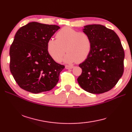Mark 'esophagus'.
Wrapping results in <instances>:
<instances>
[{
    "instance_id": "1",
    "label": "esophagus",
    "mask_w": 132,
    "mask_h": 132,
    "mask_svg": "<svg viewBox=\"0 0 132 132\" xmlns=\"http://www.w3.org/2000/svg\"><path fill=\"white\" fill-rule=\"evenodd\" d=\"M74 68V66H73V65H66L65 66V68L68 69H72Z\"/></svg>"
}]
</instances>
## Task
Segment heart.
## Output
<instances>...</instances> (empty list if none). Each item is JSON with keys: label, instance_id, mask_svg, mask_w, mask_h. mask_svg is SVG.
Returning a JSON list of instances; mask_svg holds the SVG:
<instances>
[{"label": "heart", "instance_id": "b5f03b06", "mask_svg": "<svg viewBox=\"0 0 132 132\" xmlns=\"http://www.w3.org/2000/svg\"><path fill=\"white\" fill-rule=\"evenodd\" d=\"M56 38V39H49L47 44L49 54L55 61L61 62L66 51L68 53L64 61L68 63H81L90 55L92 41L84 31L64 27L57 32Z\"/></svg>", "mask_w": 132, "mask_h": 132}]
</instances>
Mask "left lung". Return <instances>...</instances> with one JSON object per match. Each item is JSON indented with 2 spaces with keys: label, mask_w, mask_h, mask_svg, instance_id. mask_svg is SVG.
<instances>
[{
  "label": "left lung",
  "mask_w": 132,
  "mask_h": 132,
  "mask_svg": "<svg viewBox=\"0 0 132 132\" xmlns=\"http://www.w3.org/2000/svg\"><path fill=\"white\" fill-rule=\"evenodd\" d=\"M92 41V50L86 61L77 81L87 92L102 94L115 86L123 73L125 52L118 35L100 24L84 27Z\"/></svg>",
  "instance_id": "1"
}]
</instances>
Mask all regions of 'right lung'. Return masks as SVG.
<instances>
[{"label": "right lung", "mask_w": 132, "mask_h": 132, "mask_svg": "<svg viewBox=\"0 0 132 132\" xmlns=\"http://www.w3.org/2000/svg\"><path fill=\"white\" fill-rule=\"evenodd\" d=\"M59 28L56 25L31 22L15 33L10 48V70L22 89L38 94L56 85L64 66L52 59L47 44Z\"/></svg>", "instance_id": "right-lung-1"}]
</instances>
